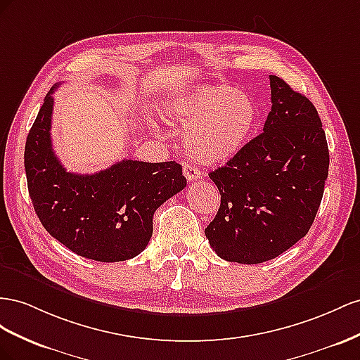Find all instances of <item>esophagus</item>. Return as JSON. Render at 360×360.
<instances>
[{
  "label": "esophagus",
  "mask_w": 360,
  "mask_h": 360,
  "mask_svg": "<svg viewBox=\"0 0 360 360\" xmlns=\"http://www.w3.org/2000/svg\"><path fill=\"white\" fill-rule=\"evenodd\" d=\"M182 170H184V176L187 178V181H198V179H202V172H200V169H198V167H194L193 164H190V162H184V167H182Z\"/></svg>",
  "instance_id": "1"
}]
</instances>
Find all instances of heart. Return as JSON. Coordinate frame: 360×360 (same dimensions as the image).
<instances>
[{
	"label": "heart",
	"instance_id": "1",
	"mask_svg": "<svg viewBox=\"0 0 360 360\" xmlns=\"http://www.w3.org/2000/svg\"><path fill=\"white\" fill-rule=\"evenodd\" d=\"M162 116L184 128L182 143L194 160L211 164L231 158L245 145L258 115L244 91L203 84L169 99Z\"/></svg>",
	"mask_w": 360,
	"mask_h": 360
}]
</instances>
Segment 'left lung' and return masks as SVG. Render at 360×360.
<instances>
[{
    "mask_svg": "<svg viewBox=\"0 0 360 360\" xmlns=\"http://www.w3.org/2000/svg\"><path fill=\"white\" fill-rule=\"evenodd\" d=\"M264 132L210 173L221 202L205 235L221 259H274L311 229L328 173V148L312 102L270 75Z\"/></svg>",
    "mask_w": 360,
    "mask_h": 360,
    "instance_id": "left-lung-1",
    "label": "left lung"
}]
</instances>
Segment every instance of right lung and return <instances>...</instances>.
Segmentation results:
<instances>
[{
  "label": "right lung",
  "mask_w": 360,
  "mask_h": 360,
  "mask_svg": "<svg viewBox=\"0 0 360 360\" xmlns=\"http://www.w3.org/2000/svg\"><path fill=\"white\" fill-rule=\"evenodd\" d=\"M56 89L45 96L25 143L28 193L37 217L49 235L83 258H134L152 237L153 212L187 187L182 166L122 160L94 174L66 172L49 132Z\"/></svg>",
  "instance_id": "obj_1"
}]
</instances>
